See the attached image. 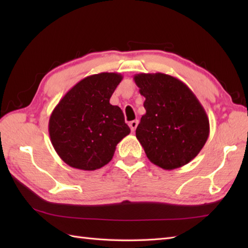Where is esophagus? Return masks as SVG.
<instances>
[{
    "label": "esophagus",
    "mask_w": 248,
    "mask_h": 248,
    "mask_svg": "<svg viewBox=\"0 0 248 248\" xmlns=\"http://www.w3.org/2000/svg\"><path fill=\"white\" fill-rule=\"evenodd\" d=\"M138 124H139V121H138V120H132V121H130V123H129V125H130L131 131H132V132H134L135 129H136V127H138Z\"/></svg>",
    "instance_id": "34e87169"
}]
</instances>
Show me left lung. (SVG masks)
<instances>
[{
    "instance_id": "left-lung-1",
    "label": "left lung",
    "mask_w": 248,
    "mask_h": 248,
    "mask_svg": "<svg viewBox=\"0 0 248 248\" xmlns=\"http://www.w3.org/2000/svg\"><path fill=\"white\" fill-rule=\"evenodd\" d=\"M134 81L145 97L146 113L136 128V138L147 157L166 170L187 164L209 138V118L202 105L175 77L140 73Z\"/></svg>"
}]
</instances>
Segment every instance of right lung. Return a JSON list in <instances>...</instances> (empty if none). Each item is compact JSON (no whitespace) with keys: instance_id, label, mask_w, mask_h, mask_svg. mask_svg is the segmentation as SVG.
Here are the masks:
<instances>
[{"instance_id":"right-lung-1","label":"right lung","mask_w":248,"mask_h":248,"mask_svg":"<svg viewBox=\"0 0 248 248\" xmlns=\"http://www.w3.org/2000/svg\"><path fill=\"white\" fill-rule=\"evenodd\" d=\"M123 76L101 72L77 83L52 112L51 143L66 164L96 170L113 159L116 146L131 130L123 110L109 103Z\"/></svg>"}]
</instances>
